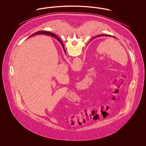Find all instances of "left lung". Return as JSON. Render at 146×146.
<instances>
[{"label": "left lung", "instance_id": "left-lung-1", "mask_svg": "<svg viewBox=\"0 0 146 146\" xmlns=\"http://www.w3.org/2000/svg\"><path fill=\"white\" fill-rule=\"evenodd\" d=\"M112 36V37H114V38H115V36H111V35H97V37H98V36ZM54 37H55V38H56L59 42H61V40H60V39L58 37V36H54Z\"/></svg>", "mask_w": 146, "mask_h": 146}]
</instances>
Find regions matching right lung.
I'll return each mask as SVG.
<instances>
[{"label":"right lung","instance_id":"obj_1","mask_svg":"<svg viewBox=\"0 0 146 146\" xmlns=\"http://www.w3.org/2000/svg\"><path fill=\"white\" fill-rule=\"evenodd\" d=\"M51 35V36H56L55 35H54V33H51V32H46V31H38V32H35V33H33V35H31L29 37H31V36H33V35ZM61 45H62V48H63V50H64V52H65V50H64V45H63V44L62 42H61Z\"/></svg>","mask_w":146,"mask_h":146}]
</instances>
